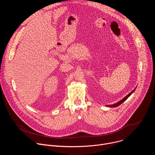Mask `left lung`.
Listing matches in <instances>:
<instances>
[{
  "instance_id": "left-lung-1",
  "label": "left lung",
  "mask_w": 155,
  "mask_h": 155,
  "mask_svg": "<svg viewBox=\"0 0 155 155\" xmlns=\"http://www.w3.org/2000/svg\"><path fill=\"white\" fill-rule=\"evenodd\" d=\"M136 88L135 89L133 90V91H132L129 94H128L126 96H125L123 99H122L121 101H120L119 102H117V103H115V104H112V105H107V107H118V106H119L120 105H121L123 102H124L132 93H134V91H135V90H136Z\"/></svg>"
}]
</instances>
